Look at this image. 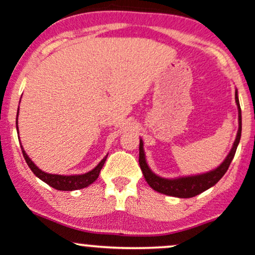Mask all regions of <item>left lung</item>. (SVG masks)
<instances>
[{
	"label": "left lung",
	"instance_id": "1",
	"mask_svg": "<svg viewBox=\"0 0 255 255\" xmlns=\"http://www.w3.org/2000/svg\"><path fill=\"white\" fill-rule=\"evenodd\" d=\"M235 99H236V104L239 106V132H237L236 140L234 142V146L225 158V161L218 167L217 169L212 170L209 173H205V174L200 175H192V177H185V178H178V179H164L159 178L156 174L151 172L149 166H147L146 161H145L144 149H142V141L140 140V145H139V164L142 174H144L145 180L149 185L152 187L155 191L161 192V194L174 196V197L180 198H190L194 196L201 194V192L206 191L207 189L212 187L225 174L226 170L229 169L232 158H234L235 153H236L237 145H239L240 139H241V132H242V119H241V108H240L239 97H237V92L235 93Z\"/></svg>",
	"mask_w": 255,
	"mask_h": 255
}]
</instances>
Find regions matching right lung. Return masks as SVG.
Instances as JSON below:
<instances>
[{"label": "right lung", "mask_w": 255, "mask_h": 255, "mask_svg": "<svg viewBox=\"0 0 255 255\" xmlns=\"http://www.w3.org/2000/svg\"><path fill=\"white\" fill-rule=\"evenodd\" d=\"M16 129H18V115H16ZM21 151H23V156L26 161L27 166L30 167V169L32 170L33 174L36 177H38L42 181L48 184L49 186L54 187L57 190H61V191H72V190H78L83 189V187H87L91 185L92 183L97 180L98 177H99V173L102 170L103 166H104L106 157L100 161V163L98 164L94 169H92L91 172L86 173V174L81 175H57V174H48V173H44L43 170H41L38 167L35 166V163L29 158V156L26 155L23 146H21Z\"/></svg>", "instance_id": "right-lung-1"}]
</instances>
